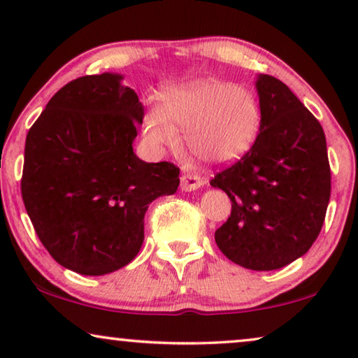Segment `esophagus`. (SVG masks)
Masks as SVG:
<instances>
[{"mask_svg":"<svg viewBox=\"0 0 358 358\" xmlns=\"http://www.w3.org/2000/svg\"><path fill=\"white\" fill-rule=\"evenodd\" d=\"M203 185V179L200 178L197 174H182V178H180V189L184 190V192H192V190H197Z\"/></svg>","mask_w":358,"mask_h":358,"instance_id":"34e87169","label":"esophagus"}]
</instances>
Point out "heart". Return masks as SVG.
<instances>
[{"label": "heart", "mask_w": 358, "mask_h": 358, "mask_svg": "<svg viewBox=\"0 0 358 358\" xmlns=\"http://www.w3.org/2000/svg\"><path fill=\"white\" fill-rule=\"evenodd\" d=\"M262 124L261 107L248 87L199 78L163 87L161 104L143 117L145 138L156 150L184 143L200 161L213 166L234 163L251 150Z\"/></svg>", "instance_id": "b5f03b06"}]
</instances>
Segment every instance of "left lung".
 Instances as JSON below:
<instances>
[{"label":"left lung","instance_id":"1","mask_svg":"<svg viewBox=\"0 0 358 358\" xmlns=\"http://www.w3.org/2000/svg\"><path fill=\"white\" fill-rule=\"evenodd\" d=\"M262 124L251 150L210 180L231 200L215 231L220 251L251 271H277L308 252L324 223L331 169L324 130L290 87L257 75Z\"/></svg>","mask_w":358,"mask_h":358}]
</instances>
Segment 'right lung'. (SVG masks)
I'll use <instances>...</instances> for the list:
<instances>
[{"mask_svg": "<svg viewBox=\"0 0 358 358\" xmlns=\"http://www.w3.org/2000/svg\"><path fill=\"white\" fill-rule=\"evenodd\" d=\"M124 75L68 83L29 130L22 200L50 256L81 275H106L134 261L145 213L179 187L174 164L134 151L143 106Z\"/></svg>", "mask_w": 358, "mask_h": 358, "instance_id": "1", "label": "right lung"}]
</instances>
